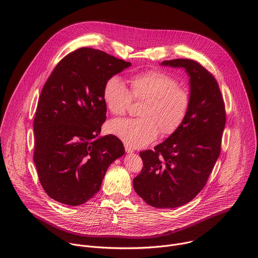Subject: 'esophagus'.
<instances>
[{
    "label": "esophagus",
    "instance_id": "34e87169",
    "mask_svg": "<svg viewBox=\"0 0 258 258\" xmlns=\"http://www.w3.org/2000/svg\"><path fill=\"white\" fill-rule=\"evenodd\" d=\"M124 149H125V152L127 153V154H132V153H134V150L133 149H131L128 146H124Z\"/></svg>",
    "mask_w": 258,
    "mask_h": 258
}]
</instances>
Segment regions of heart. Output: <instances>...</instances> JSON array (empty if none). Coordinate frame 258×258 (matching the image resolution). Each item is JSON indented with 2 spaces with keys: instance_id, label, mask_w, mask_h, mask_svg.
<instances>
[{
  "instance_id": "b5f03b06",
  "label": "heart",
  "mask_w": 258,
  "mask_h": 258,
  "mask_svg": "<svg viewBox=\"0 0 258 258\" xmlns=\"http://www.w3.org/2000/svg\"><path fill=\"white\" fill-rule=\"evenodd\" d=\"M130 88L119 76L108 78L103 87V101L114 115H122L132 99L143 101L140 118L113 119L107 132L121 140L130 148H143L159 135L166 137L177 132L186 119L191 97L187 89L175 78L160 71H147L132 76Z\"/></svg>"
}]
</instances>
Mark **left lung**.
<instances>
[{
    "label": "left lung",
    "mask_w": 258,
    "mask_h": 258,
    "mask_svg": "<svg viewBox=\"0 0 258 258\" xmlns=\"http://www.w3.org/2000/svg\"><path fill=\"white\" fill-rule=\"evenodd\" d=\"M161 64L186 72L191 105L177 132L153 151L140 153L144 166L134 189L149 206L173 209L192 201L206 185L221 153L226 112L216 79L198 61L177 58Z\"/></svg>",
    "instance_id": "left-lung-1"
}]
</instances>
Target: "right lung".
Listing matches in <instances>:
<instances>
[{
	"instance_id": "obj_1",
	"label": "right lung",
	"mask_w": 258,
	"mask_h": 258,
	"mask_svg": "<svg viewBox=\"0 0 258 258\" xmlns=\"http://www.w3.org/2000/svg\"><path fill=\"white\" fill-rule=\"evenodd\" d=\"M131 64L82 47L64 56L45 82L33 122V161L52 200L68 206L88 202L109 165L124 154L119 139L99 135L106 119L104 84Z\"/></svg>"
}]
</instances>
